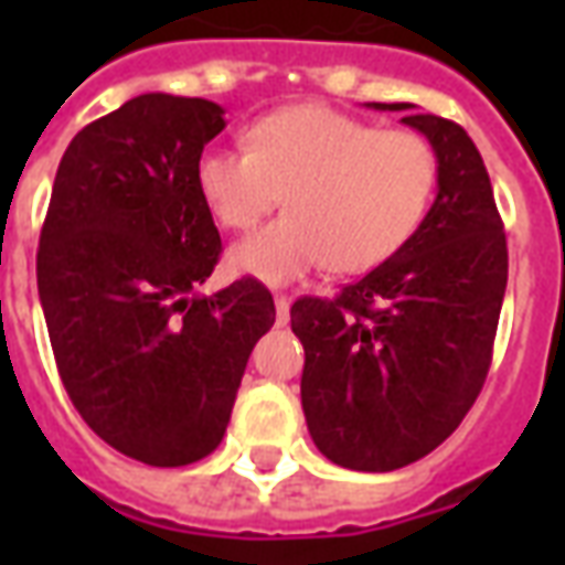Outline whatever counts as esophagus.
I'll return each mask as SVG.
<instances>
[{
    "instance_id": "esophagus-1",
    "label": "esophagus",
    "mask_w": 565,
    "mask_h": 565,
    "mask_svg": "<svg viewBox=\"0 0 565 565\" xmlns=\"http://www.w3.org/2000/svg\"><path fill=\"white\" fill-rule=\"evenodd\" d=\"M275 320H278V327L290 320V299L287 296H275Z\"/></svg>"
}]
</instances>
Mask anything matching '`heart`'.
<instances>
[{
  "mask_svg": "<svg viewBox=\"0 0 565 565\" xmlns=\"http://www.w3.org/2000/svg\"><path fill=\"white\" fill-rule=\"evenodd\" d=\"M245 145L202 150L196 190L223 230L254 226L284 193L287 214L230 247L233 271L266 284L296 281L320 263L339 275L379 269L412 242L438 184L424 136L327 105L259 117Z\"/></svg>",
  "mask_w": 565,
  "mask_h": 565,
  "instance_id": "b5f03b06",
  "label": "heart"
}]
</instances>
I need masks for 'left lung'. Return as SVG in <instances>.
I'll use <instances>...</instances> for the list:
<instances>
[{"label":"left lung","mask_w":565,"mask_h":565,"mask_svg":"<svg viewBox=\"0 0 565 565\" xmlns=\"http://www.w3.org/2000/svg\"><path fill=\"white\" fill-rule=\"evenodd\" d=\"M438 160V196L412 242L332 299L302 296L290 327L306 348L302 412L327 460L393 472L436 450L484 387L509 281L484 160L454 120L417 115Z\"/></svg>","instance_id":"left-lung-1"}]
</instances>
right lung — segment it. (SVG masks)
<instances>
[{"label": "right lung", "mask_w": 565, "mask_h": 565, "mask_svg": "<svg viewBox=\"0 0 565 565\" xmlns=\"http://www.w3.org/2000/svg\"><path fill=\"white\" fill-rule=\"evenodd\" d=\"M223 124L209 99L145 93L93 120L60 160L39 238V299L68 399L96 436L148 466L221 445L271 294L238 278L196 296L221 233L196 160Z\"/></svg>", "instance_id": "add662e5"}]
</instances>
